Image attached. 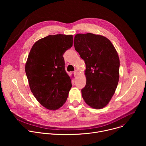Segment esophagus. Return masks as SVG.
I'll use <instances>...</instances> for the list:
<instances>
[{"label": "esophagus", "instance_id": "34e87169", "mask_svg": "<svg viewBox=\"0 0 146 146\" xmlns=\"http://www.w3.org/2000/svg\"><path fill=\"white\" fill-rule=\"evenodd\" d=\"M78 70H76L74 72V76H77V74H78Z\"/></svg>", "mask_w": 146, "mask_h": 146}]
</instances>
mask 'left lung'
Returning a JSON list of instances; mask_svg holds the SVG:
<instances>
[{
    "instance_id": "8db88e82",
    "label": "left lung",
    "mask_w": 146,
    "mask_h": 146,
    "mask_svg": "<svg viewBox=\"0 0 146 146\" xmlns=\"http://www.w3.org/2000/svg\"><path fill=\"white\" fill-rule=\"evenodd\" d=\"M74 46L86 65V85L82 96L88 105L99 109L105 107L117 88L119 59L111 41L101 35L77 34Z\"/></svg>"
}]
</instances>
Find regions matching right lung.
Returning a JSON list of instances; mask_svg holds the SVG:
<instances>
[{"instance_id":"add662e5","label":"right lung","mask_w":146,"mask_h":146,"mask_svg":"<svg viewBox=\"0 0 146 146\" xmlns=\"http://www.w3.org/2000/svg\"><path fill=\"white\" fill-rule=\"evenodd\" d=\"M72 46V35H49L37 41L28 55L25 72L30 89L41 105L50 110L64 105L72 86L63 57Z\"/></svg>"}]
</instances>
